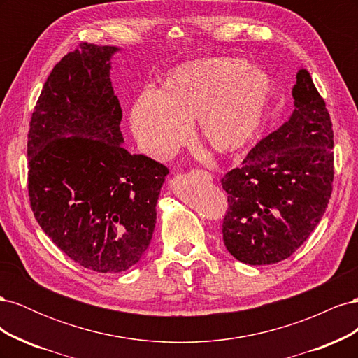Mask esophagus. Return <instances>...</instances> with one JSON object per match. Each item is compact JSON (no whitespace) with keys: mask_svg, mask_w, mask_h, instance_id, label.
Wrapping results in <instances>:
<instances>
[{"mask_svg":"<svg viewBox=\"0 0 358 358\" xmlns=\"http://www.w3.org/2000/svg\"><path fill=\"white\" fill-rule=\"evenodd\" d=\"M196 173H199V175H201V176H206V178H209V179H212V175H210V173H208V171H203V170H197Z\"/></svg>","mask_w":358,"mask_h":358,"instance_id":"34e87169","label":"esophagus"}]
</instances>
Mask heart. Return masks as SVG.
Returning <instances> with one entry per match:
<instances>
[{
    "label": "heart",
    "mask_w": 358,
    "mask_h": 358,
    "mask_svg": "<svg viewBox=\"0 0 358 358\" xmlns=\"http://www.w3.org/2000/svg\"><path fill=\"white\" fill-rule=\"evenodd\" d=\"M272 94L268 76L242 58L187 62L171 70L158 92H145L129 113L145 152L167 159L188 138V125L213 152L243 148L262 125Z\"/></svg>",
    "instance_id": "b5f03b06"
}]
</instances>
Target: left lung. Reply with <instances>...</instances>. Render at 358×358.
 I'll return each instance as SVG.
<instances>
[{
    "instance_id": "8db88e82",
    "label": "left lung",
    "mask_w": 358,
    "mask_h": 358,
    "mask_svg": "<svg viewBox=\"0 0 358 358\" xmlns=\"http://www.w3.org/2000/svg\"><path fill=\"white\" fill-rule=\"evenodd\" d=\"M292 88L294 112L221 179L229 209L222 239L251 266L279 263L296 252L321 221L333 189V129L308 70Z\"/></svg>"
}]
</instances>
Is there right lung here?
I'll use <instances>...</instances> for the list:
<instances>
[{"instance_id":"obj_1","label":"right lung","mask_w":358,"mask_h":358,"mask_svg":"<svg viewBox=\"0 0 358 358\" xmlns=\"http://www.w3.org/2000/svg\"><path fill=\"white\" fill-rule=\"evenodd\" d=\"M119 49L80 43L43 86L28 133V194L37 222L73 262L100 273L138 263L169 169L122 148L110 82Z\"/></svg>"}]
</instances>
